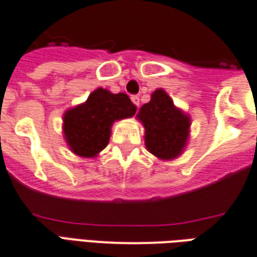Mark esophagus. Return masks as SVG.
<instances>
[{"label":"esophagus","mask_w":257,"mask_h":257,"mask_svg":"<svg viewBox=\"0 0 257 257\" xmlns=\"http://www.w3.org/2000/svg\"><path fill=\"white\" fill-rule=\"evenodd\" d=\"M131 100L134 102V104H135V106H137V107H139V102H141V100H139V96L138 95H133V96H131Z\"/></svg>","instance_id":"34e87169"}]
</instances>
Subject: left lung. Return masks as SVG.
<instances>
[{
    "label": "left lung",
    "instance_id": "1",
    "mask_svg": "<svg viewBox=\"0 0 257 257\" xmlns=\"http://www.w3.org/2000/svg\"><path fill=\"white\" fill-rule=\"evenodd\" d=\"M138 118L145 126V143L150 153L164 161L182 154L188 138L190 118L174 106L166 91H154L151 100L139 110Z\"/></svg>",
    "mask_w": 257,
    "mask_h": 257
}]
</instances>
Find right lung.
<instances>
[{
    "label": "right lung",
    "mask_w": 257,
    "mask_h": 257,
    "mask_svg": "<svg viewBox=\"0 0 257 257\" xmlns=\"http://www.w3.org/2000/svg\"><path fill=\"white\" fill-rule=\"evenodd\" d=\"M137 111L127 94H112L96 89L83 104L66 111L63 133L71 151L79 157L93 158L107 146L114 120L133 116Z\"/></svg>",
    "instance_id": "add662e5"
}]
</instances>
